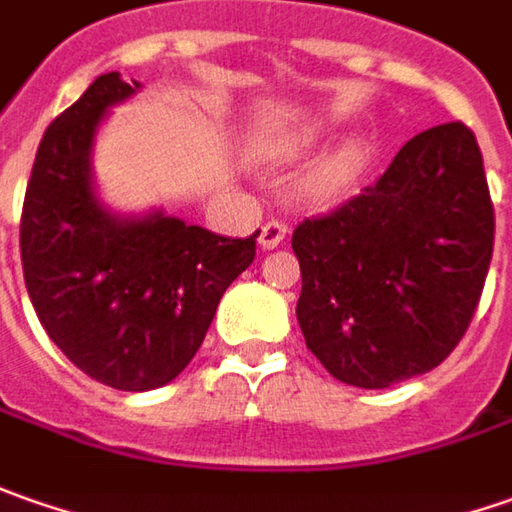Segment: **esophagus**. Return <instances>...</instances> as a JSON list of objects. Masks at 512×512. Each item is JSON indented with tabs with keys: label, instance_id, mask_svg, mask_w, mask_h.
<instances>
[{
	"label": "esophagus",
	"instance_id": "34e87169",
	"mask_svg": "<svg viewBox=\"0 0 512 512\" xmlns=\"http://www.w3.org/2000/svg\"><path fill=\"white\" fill-rule=\"evenodd\" d=\"M286 223L280 221H269L260 226V238H257V243L263 246V249H274V246H280L283 243V238H286Z\"/></svg>",
	"mask_w": 512,
	"mask_h": 512
}]
</instances>
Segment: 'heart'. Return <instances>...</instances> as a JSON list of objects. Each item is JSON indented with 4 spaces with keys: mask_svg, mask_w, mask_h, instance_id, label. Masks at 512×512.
Returning <instances> with one entry per match:
<instances>
[{
    "mask_svg": "<svg viewBox=\"0 0 512 512\" xmlns=\"http://www.w3.org/2000/svg\"><path fill=\"white\" fill-rule=\"evenodd\" d=\"M314 141L317 138L309 130H294V133L274 138L272 152L277 158H297V155L309 152L314 147ZM362 167H365V150H362L360 144H348L343 150L331 152L326 161H320L317 167L311 169L306 189L314 198H320V201L337 198V195H343V192H348L351 186L357 184V178L362 175Z\"/></svg>",
    "mask_w": 512,
    "mask_h": 512,
    "instance_id": "1",
    "label": "heart"
}]
</instances>
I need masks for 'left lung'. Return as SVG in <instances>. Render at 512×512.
Listing matches in <instances>:
<instances>
[{
    "mask_svg": "<svg viewBox=\"0 0 512 512\" xmlns=\"http://www.w3.org/2000/svg\"><path fill=\"white\" fill-rule=\"evenodd\" d=\"M493 201L462 121L414 135L357 198L297 223V323L331 377L388 388L465 337L493 257Z\"/></svg>",
    "mask_w": 512,
    "mask_h": 512,
    "instance_id": "1",
    "label": "left lung"
}]
</instances>
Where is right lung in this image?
<instances>
[{
    "label": "right lung",
    "instance_id": "right-lung-1",
    "mask_svg": "<svg viewBox=\"0 0 512 512\" xmlns=\"http://www.w3.org/2000/svg\"><path fill=\"white\" fill-rule=\"evenodd\" d=\"M138 90L104 73L47 127L19 232L27 294L47 337L118 391H152L184 371L223 291L255 260L257 238H223L164 212L121 218L98 201V124Z\"/></svg>",
    "mask_w": 512,
    "mask_h": 512
}]
</instances>
